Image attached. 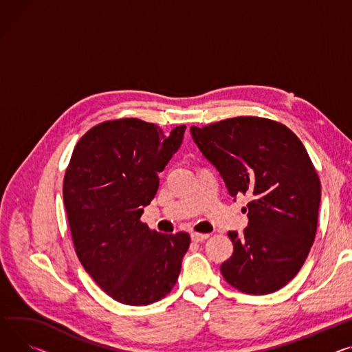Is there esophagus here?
Segmentation results:
<instances>
[{
	"label": "esophagus",
	"mask_w": 352,
	"mask_h": 352,
	"mask_svg": "<svg viewBox=\"0 0 352 352\" xmlns=\"http://www.w3.org/2000/svg\"><path fill=\"white\" fill-rule=\"evenodd\" d=\"M208 238H209V233H198V232H192L191 233V239L194 242H202V241H205Z\"/></svg>",
	"instance_id": "1"
}]
</instances>
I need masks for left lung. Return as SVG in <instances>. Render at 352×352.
<instances>
[{
    "mask_svg": "<svg viewBox=\"0 0 352 352\" xmlns=\"http://www.w3.org/2000/svg\"><path fill=\"white\" fill-rule=\"evenodd\" d=\"M191 134L229 194L252 198L242 235L228 232L233 254L222 263V276L246 294L280 290L316 239L321 182L307 150L289 127L256 116L192 126Z\"/></svg>",
    "mask_w": 352,
    "mask_h": 352,
    "instance_id": "left-lung-1",
    "label": "left lung"
}]
</instances>
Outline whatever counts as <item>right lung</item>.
Returning a JSON list of instances; mask_svg holds the SVG:
<instances>
[{
	"instance_id": "add662e5",
	"label": "right lung",
	"mask_w": 352,
	"mask_h": 352,
	"mask_svg": "<svg viewBox=\"0 0 352 352\" xmlns=\"http://www.w3.org/2000/svg\"><path fill=\"white\" fill-rule=\"evenodd\" d=\"M184 131L178 126L166 134L140 119L99 123L80 137L65 173L63 204L79 261L127 306L166 297L191 243L186 232L162 235L140 219Z\"/></svg>"
}]
</instances>
